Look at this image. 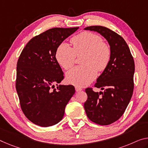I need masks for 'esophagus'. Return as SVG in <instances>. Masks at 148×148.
<instances>
[{"label": "esophagus", "mask_w": 148, "mask_h": 148, "mask_svg": "<svg viewBox=\"0 0 148 148\" xmlns=\"http://www.w3.org/2000/svg\"><path fill=\"white\" fill-rule=\"evenodd\" d=\"M75 90L77 92H79V91H81V90H82V88H81L80 87H78V86H75Z\"/></svg>", "instance_id": "1"}]
</instances>
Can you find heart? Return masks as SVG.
Wrapping results in <instances>:
<instances>
[{"label":"heart","mask_w":148,"mask_h":148,"mask_svg":"<svg viewBox=\"0 0 148 148\" xmlns=\"http://www.w3.org/2000/svg\"><path fill=\"white\" fill-rule=\"evenodd\" d=\"M73 48L63 42L56 51V59L60 66L68 70L73 66L76 56L84 54L81 60L82 66L77 67L67 74V81L76 86L87 85L96 78L97 70L103 71L111 59L110 45L96 34L84 32L73 37Z\"/></svg>","instance_id":"b5f03b06"}]
</instances>
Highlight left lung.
I'll return each instance as SVG.
<instances>
[{"instance_id": "left-lung-1", "label": "left lung", "mask_w": 148, "mask_h": 148, "mask_svg": "<svg viewBox=\"0 0 148 148\" xmlns=\"http://www.w3.org/2000/svg\"><path fill=\"white\" fill-rule=\"evenodd\" d=\"M85 29L101 34L111 49L110 63L95 85L104 92L86 88L87 100L84 104L88 119L99 125H108L122 116L130 101L134 90V61L128 45L117 33L101 26H88Z\"/></svg>"}]
</instances>
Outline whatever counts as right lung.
Instances as JSON below:
<instances>
[{"label": "right lung", "mask_w": 148, "mask_h": 148, "mask_svg": "<svg viewBox=\"0 0 148 148\" xmlns=\"http://www.w3.org/2000/svg\"><path fill=\"white\" fill-rule=\"evenodd\" d=\"M78 28L47 29L32 38L20 54L16 88L22 112L34 124L42 127L58 124L75 92L73 85H58L64 76L56 61V51ZM55 84L58 87L53 89Z\"/></svg>", "instance_id": "obj_1"}]
</instances>
